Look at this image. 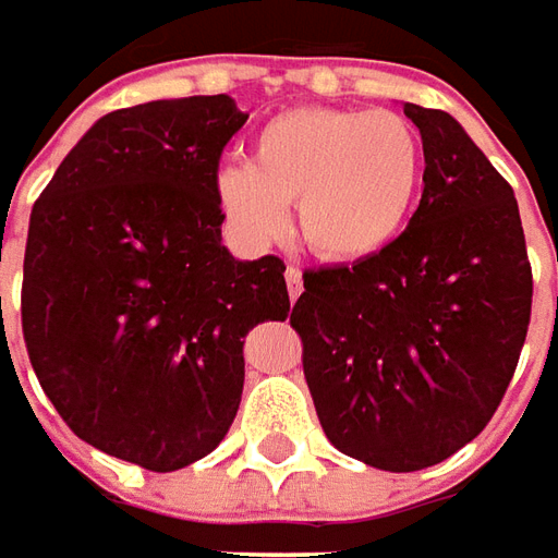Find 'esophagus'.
<instances>
[{
  "instance_id": "esophagus-1",
  "label": "esophagus",
  "mask_w": 558,
  "mask_h": 558,
  "mask_svg": "<svg viewBox=\"0 0 558 558\" xmlns=\"http://www.w3.org/2000/svg\"><path fill=\"white\" fill-rule=\"evenodd\" d=\"M286 282H288V298L298 300L300 294H303V272H300L298 267H288Z\"/></svg>"
}]
</instances>
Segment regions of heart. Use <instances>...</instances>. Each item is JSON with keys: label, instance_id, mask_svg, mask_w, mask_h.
<instances>
[{"label": "heart", "instance_id": "b5f03b06", "mask_svg": "<svg viewBox=\"0 0 558 558\" xmlns=\"http://www.w3.org/2000/svg\"><path fill=\"white\" fill-rule=\"evenodd\" d=\"M424 183V144L390 110L294 108L252 137V161L216 171V201L246 243L282 240L298 201L306 246L324 260H363L399 236Z\"/></svg>", "mask_w": 558, "mask_h": 558}]
</instances>
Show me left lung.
I'll use <instances>...</instances> for the list:
<instances>
[{
    "instance_id": "8db88e82",
    "label": "left lung",
    "mask_w": 558,
    "mask_h": 558,
    "mask_svg": "<svg viewBox=\"0 0 558 558\" xmlns=\"http://www.w3.org/2000/svg\"><path fill=\"white\" fill-rule=\"evenodd\" d=\"M402 110L424 141L414 216L373 258L303 272L291 312L324 436L381 472L436 465L489 424L532 312L513 189L450 113Z\"/></svg>"
}]
</instances>
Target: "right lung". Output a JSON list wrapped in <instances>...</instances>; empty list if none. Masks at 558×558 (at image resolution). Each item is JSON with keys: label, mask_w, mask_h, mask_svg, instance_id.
Segmentation results:
<instances>
[{"label": "right lung", "mask_w": 558, "mask_h": 558, "mask_svg": "<svg viewBox=\"0 0 558 558\" xmlns=\"http://www.w3.org/2000/svg\"><path fill=\"white\" fill-rule=\"evenodd\" d=\"M246 120L231 96L105 113L29 216L20 315L35 375L74 436L149 472L216 450L246 333L291 310L282 260L222 246L216 171Z\"/></svg>", "instance_id": "obj_1"}]
</instances>
